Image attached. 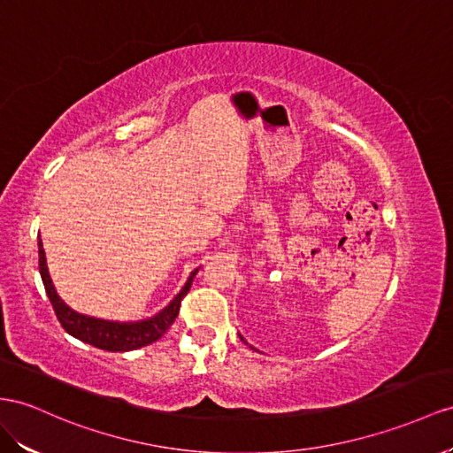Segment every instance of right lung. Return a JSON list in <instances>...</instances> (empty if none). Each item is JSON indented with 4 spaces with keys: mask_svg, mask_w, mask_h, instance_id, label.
Returning a JSON list of instances; mask_svg holds the SVG:
<instances>
[{
    "mask_svg": "<svg viewBox=\"0 0 453 453\" xmlns=\"http://www.w3.org/2000/svg\"><path fill=\"white\" fill-rule=\"evenodd\" d=\"M38 252H40V273L42 281L45 287V293H48L51 306L57 314V319L63 326V329L73 334V337L84 341L88 344H94L101 350L109 352H127L135 350V348L147 346L150 342L158 341L162 334H165L173 319L180 314V306L183 296L189 293V287L193 283V277L196 272L191 273V277L185 283V287L180 291V295L172 300V303L150 319H143L137 323H119V321H107V319H96L89 316H82L78 311L68 308L63 300L57 295L55 287L51 283V277L48 272V264H45V252L42 247V241L38 242Z\"/></svg>",
    "mask_w": 453,
    "mask_h": 453,
    "instance_id": "add662e5",
    "label": "right lung"
}]
</instances>
